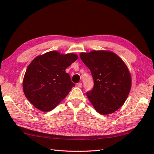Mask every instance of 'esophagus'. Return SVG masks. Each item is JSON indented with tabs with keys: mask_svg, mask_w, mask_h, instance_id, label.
<instances>
[{
	"mask_svg": "<svg viewBox=\"0 0 154 154\" xmlns=\"http://www.w3.org/2000/svg\"><path fill=\"white\" fill-rule=\"evenodd\" d=\"M77 87H79V88L82 87V83H77Z\"/></svg>",
	"mask_w": 154,
	"mask_h": 154,
	"instance_id": "34e87169",
	"label": "esophagus"
}]
</instances>
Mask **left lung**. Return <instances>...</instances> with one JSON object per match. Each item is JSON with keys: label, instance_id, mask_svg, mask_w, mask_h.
Returning a JSON list of instances; mask_svg holds the SVG:
<instances>
[{"label": "left lung", "instance_id": "1", "mask_svg": "<svg viewBox=\"0 0 154 154\" xmlns=\"http://www.w3.org/2000/svg\"><path fill=\"white\" fill-rule=\"evenodd\" d=\"M79 55L94 81L93 89L87 93L88 99L103 115L114 112L123 105L131 89V75L126 65L110 51L93 50Z\"/></svg>", "mask_w": 154, "mask_h": 154}]
</instances>
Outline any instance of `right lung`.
<instances>
[{"label":"right lung","instance_id":"right-lung-1","mask_svg":"<svg viewBox=\"0 0 154 154\" xmlns=\"http://www.w3.org/2000/svg\"><path fill=\"white\" fill-rule=\"evenodd\" d=\"M77 58L72 53L51 51L32 60L23 79V91L36 109L43 112L52 110L75 86L65 69Z\"/></svg>","mask_w":154,"mask_h":154}]
</instances>
